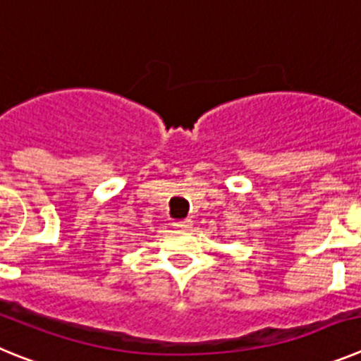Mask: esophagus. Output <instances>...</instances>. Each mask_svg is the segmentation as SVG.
<instances>
[{
	"label": "esophagus",
	"instance_id": "1",
	"mask_svg": "<svg viewBox=\"0 0 361 361\" xmlns=\"http://www.w3.org/2000/svg\"><path fill=\"white\" fill-rule=\"evenodd\" d=\"M173 226H175V228H178V229H186V228H190V226H191V220L186 219V220H180V222H173Z\"/></svg>",
	"mask_w": 361,
	"mask_h": 361
}]
</instances>
